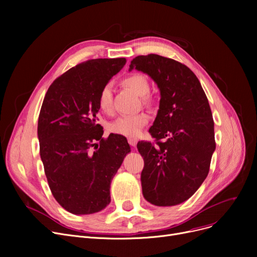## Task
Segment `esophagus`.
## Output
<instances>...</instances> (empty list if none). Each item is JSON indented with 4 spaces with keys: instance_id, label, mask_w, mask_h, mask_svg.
<instances>
[{
    "instance_id": "esophagus-1",
    "label": "esophagus",
    "mask_w": 257,
    "mask_h": 257,
    "mask_svg": "<svg viewBox=\"0 0 257 257\" xmlns=\"http://www.w3.org/2000/svg\"><path fill=\"white\" fill-rule=\"evenodd\" d=\"M128 143H129L130 146L136 147L137 144H138V139H136V138H129L128 139Z\"/></svg>"
}]
</instances>
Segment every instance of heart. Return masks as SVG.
<instances>
[{"instance_id":"b5f03b06","label":"heart","mask_w":257,"mask_h":257,"mask_svg":"<svg viewBox=\"0 0 257 257\" xmlns=\"http://www.w3.org/2000/svg\"><path fill=\"white\" fill-rule=\"evenodd\" d=\"M123 84L139 94V96L143 97L145 102L149 100L146 94L150 90V84L147 77L143 74L134 73L125 77L123 79ZM98 104L100 109L104 113H110L112 111V87L110 83L105 84L101 88L98 97ZM149 115L145 112L123 115L112 121L108 129L114 134H119V136L128 138H136L141 133L142 129L149 123Z\"/></svg>"}]
</instances>
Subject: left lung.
Instances as JSON below:
<instances>
[{
	"label": "left lung",
	"instance_id": "1",
	"mask_svg": "<svg viewBox=\"0 0 257 257\" xmlns=\"http://www.w3.org/2000/svg\"><path fill=\"white\" fill-rule=\"evenodd\" d=\"M149 75L160 91L159 109L149 129L156 143L139 142L144 158L143 195L156 206L191 198L207 177L215 150L214 124L206 94L188 67L149 54L134 58L129 71Z\"/></svg>",
	"mask_w": 257,
	"mask_h": 257
}]
</instances>
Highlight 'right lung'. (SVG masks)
<instances>
[{"mask_svg": "<svg viewBox=\"0 0 257 257\" xmlns=\"http://www.w3.org/2000/svg\"><path fill=\"white\" fill-rule=\"evenodd\" d=\"M125 64V58L79 63L46 93L37 127L40 158L54 198L71 213H94L110 203L111 180L130 152L126 138L104 140L97 124L99 92Z\"/></svg>", "mask_w": 257, "mask_h": 257, "instance_id": "right-lung-1", "label": "right lung"}]
</instances>
